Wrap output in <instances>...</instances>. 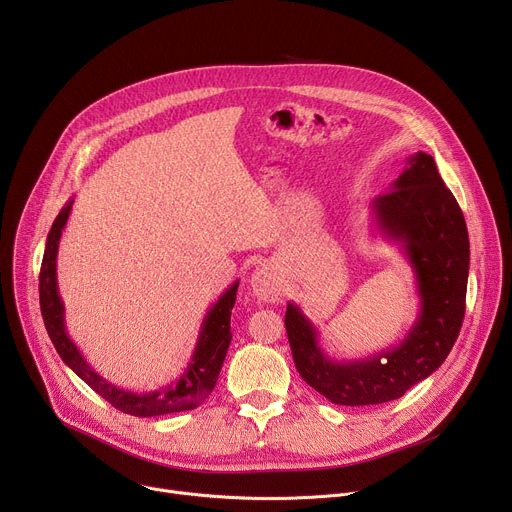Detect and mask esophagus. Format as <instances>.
Instances as JSON below:
<instances>
[{
	"instance_id": "34e87169",
	"label": "esophagus",
	"mask_w": 512,
	"mask_h": 512,
	"mask_svg": "<svg viewBox=\"0 0 512 512\" xmlns=\"http://www.w3.org/2000/svg\"><path fill=\"white\" fill-rule=\"evenodd\" d=\"M251 289L253 294L263 300V302H275L281 298L283 294V287H281V281L267 269V267H261L253 273L251 277Z\"/></svg>"
}]
</instances>
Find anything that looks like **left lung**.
<instances>
[{
  "instance_id": "left-lung-1",
  "label": "left lung",
  "mask_w": 512,
  "mask_h": 512,
  "mask_svg": "<svg viewBox=\"0 0 512 512\" xmlns=\"http://www.w3.org/2000/svg\"><path fill=\"white\" fill-rule=\"evenodd\" d=\"M377 229L399 243L417 281L419 314L397 344L360 360H332L316 326L287 304L285 330L302 379L336 405L399 399L442 367L466 312L470 241L464 214L429 154L407 158L389 192L373 200Z\"/></svg>"
}]
</instances>
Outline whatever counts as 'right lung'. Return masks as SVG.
<instances>
[{
  "label": "right lung",
  "mask_w": 512,
  "mask_h": 512,
  "mask_svg": "<svg viewBox=\"0 0 512 512\" xmlns=\"http://www.w3.org/2000/svg\"><path fill=\"white\" fill-rule=\"evenodd\" d=\"M68 200L66 206L54 218L52 229L46 239L44 259L40 267V310L44 318L46 332L60 354V358L75 371L95 393H99L105 401H109L115 409L135 415V417H156V415H170L178 411H190L198 407L214 389L218 373L225 362L229 344H231V312L237 300L239 281H235L225 294L218 298V302L206 312L194 354L188 362L182 377L162 389L133 393L129 389H121L107 379H103L91 364L83 358L75 342L70 340L66 326H64V304L58 296V281H56V257H58V243L62 237V229L68 221V214L72 208Z\"/></svg>",
  "instance_id": "right-lung-1"
}]
</instances>
